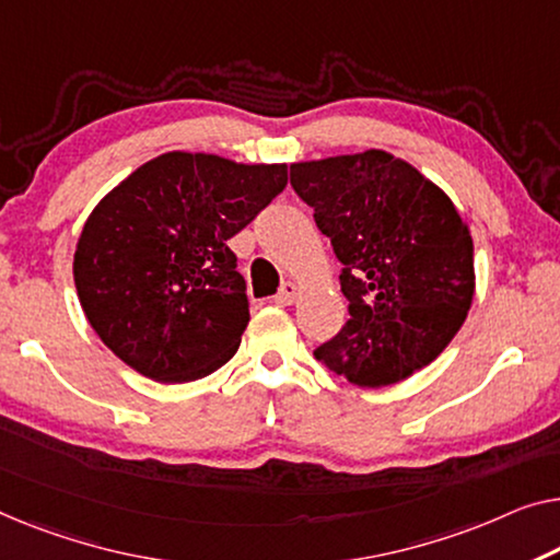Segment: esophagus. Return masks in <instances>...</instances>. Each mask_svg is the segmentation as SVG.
Wrapping results in <instances>:
<instances>
[{
	"label": "esophagus",
	"mask_w": 560,
	"mask_h": 560,
	"mask_svg": "<svg viewBox=\"0 0 560 560\" xmlns=\"http://www.w3.org/2000/svg\"><path fill=\"white\" fill-rule=\"evenodd\" d=\"M296 296H299V289H296V283H291V281H289V283H283L279 294L273 296V302L281 304V306H291V304L296 302Z\"/></svg>",
	"instance_id": "34e87169"
}]
</instances>
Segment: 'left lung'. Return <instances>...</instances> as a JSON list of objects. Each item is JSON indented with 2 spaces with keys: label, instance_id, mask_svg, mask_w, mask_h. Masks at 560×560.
<instances>
[{
  "label": "left lung",
  "instance_id": "obj_1",
  "mask_svg": "<svg viewBox=\"0 0 560 560\" xmlns=\"http://www.w3.org/2000/svg\"><path fill=\"white\" fill-rule=\"evenodd\" d=\"M291 186L341 261L349 322L314 357L357 387H387L438 360L475 296L470 226L402 158L291 163Z\"/></svg>",
  "mask_w": 560,
  "mask_h": 560
}]
</instances>
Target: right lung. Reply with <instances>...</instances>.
<instances>
[{
  "instance_id": "right-lung-1",
  "label": "right lung",
  "mask_w": 560,
  "mask_h": 560,
  "mask_svg": "<svg viewBox=\"0 0 560 560\" xmlns=\"http://www.w3.org/2000/svg\"><path fill=\"white\" fill-rule=\"evenodd\" d=\"M287 188V163L171 150L93 208L74 248L90 327L130 370L165 385L226 364L248 327L229 238Z\"/></svg>"
}]
</instances>
